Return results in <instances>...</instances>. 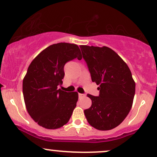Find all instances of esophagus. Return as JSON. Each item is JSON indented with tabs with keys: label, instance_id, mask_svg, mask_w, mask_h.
<instances>
[{
	"label": "esophagus",
	"instance_id": "esophagus-1",
	"mask_svg": "<svg viewBox=\"0 0 157 157\" xmlns=\"http://www.w3.org/2000/svg\"><path fill=\"white\" fill-rule=\"evenodd\" d=\"M83 97H85V94H82V93H78V98H82Z\"/></svg>",
	"mask_w": 157,
	"mask_h": 157
}]
</instances>
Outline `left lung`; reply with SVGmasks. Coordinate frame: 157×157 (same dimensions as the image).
<instances>
[{
  "label": "left lung",
  "instance_id": "8db88e82",
  "mask_svg": "<svg viewBox=\"0 0 157 157\" xmlns=\"http://www.w3.org/2000/svg\"><path fill=\"white\" fill-rule=\"evenodd\" d=\"M98 96L88 94L92 105L84 110L90 125L101 131L119 126L132 106L135 82L126 62L109 48L80 45Z\"/></svg>",
  "mask_w": 157,
  "mask_h": 157
}]
</instances>
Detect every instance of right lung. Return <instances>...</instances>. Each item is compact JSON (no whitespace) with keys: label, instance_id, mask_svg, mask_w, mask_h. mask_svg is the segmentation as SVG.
I'll use <instances>...</instances> for the list:
<instances>
[{"label":"right lung","instance_id":"add662e5","mask_svg":"<svg viewBox=\"0 0 157 157\" xmlns=\"http://www.w3.org/2000/svg\"><path fill=\"white\" fill-rule=\"evenodd\" d=\"M82 59L78 46L59 42L46 48L29 65L23 82V93L29 114L40 126L56 129L65 125L78 98L77 92L67 93L62 84L64 64Z\"/></svg>","mask_w":157,"mask_h":157}]
</instances>
